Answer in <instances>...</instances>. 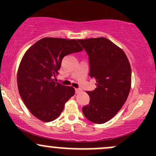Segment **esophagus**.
<instances>
[{"label": "esophagus", "mask_w": 156, "mask_h": 156, "mask_svg": "<svg viewBox=\"0 0 156 156\" xmlns=\"http://www.w3.org/2000/svg\"><path fill=\"white\" fill-rule=\"evenodd\" d=\"M81 91H82V90L80 89V88H75V93H76V94H79Z\"/></svg>", "instance_id": "esophagus-1"}]
</instances>
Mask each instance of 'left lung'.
<instances>
[{
  "label": "left lung",
  "mask_w": 156,
  "mask_h": 156,
  "mask_svg": "<svg viewBox=\"0 0 156 156\" xmlns=\"http://www.w3.org/2000/svg\"><path fill=\"white\" fill-rule=\"evenodd\" d=\"M89 56L90 77L97 88L87 91L90 103L84 116L95 124L112 119L126 102L131 86V68L125 52L105 37L79 39Z\"/></svg>",
  "instance_id": "left-lung-1"
}]
</instances>
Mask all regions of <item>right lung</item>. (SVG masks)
Segmentation results:
<instances>
[{
    "label": "right lung",
    "instance_id": "add662e5",
    "mask_svg": "<svg viewBox=\"0 0 156 156\" xmlns=\"http://www.w3.org/2000/svg\"><path fill=\"white\" fill-rule=\"evenodd\" d=\"M81 50L75 39L44 37L24 54L17 72L19 93L39 120L49 122L57 119L75 94L74 87L55 81L64 56Z\"/></svg>",
    "mask_w": 156,
    "mask_h": 156
}]
</instances>
